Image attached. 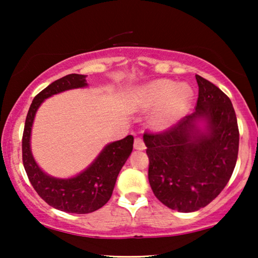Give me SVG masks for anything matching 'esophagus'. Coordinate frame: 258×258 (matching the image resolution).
<instances>
[{
	"label": "esophagus",
	"instance_id": "1",
	"mask_svg": "<svg viewBox=\"0 0 258 258\" xmlns=\"http://www.w3.org/2000/svg\"><path fill=\"white\" fill-rule=\"evenodd\" d=\"M134 148L136 150H144L146 149V144H144L143 140L141 137H136L135 141H134Z\"/></svg>",
	"mask_w": 258,
	"mask_h": 258
}]
</instances>
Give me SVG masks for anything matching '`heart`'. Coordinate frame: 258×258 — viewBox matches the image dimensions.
Instances as JSON below:
<instances>
[{"instance_id":"b5f03b06","label":"heart","mask_w":258,"mask_h":258,"mask_svg":"<svg viewBox=\"0 0 258 258\" xmlns=\"http://www.w3.org/2000/svg\"><path fill=\"white\" fill-rule=\"evenodd\" d=\"M194 91L188 84L170 80H156L136 91L135 105L141 110L157 108L150 117V126L157 132L170 129L191 107Z\"/></svg>"}]
</instances>
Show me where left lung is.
<instances>
[{"label": "left lung", "instance_id": "left-lung-1", "mask_svg": "<svg viewBox=\"0 0 258 258\" xmlns=\"http://www.w3.org/2000/svg\"><path fill=\"white\" fill-rule=\"evenodd\" d=\"M195 111L163 134H144L148 178L155 196L179 213L208 206L224 189L238 154L237 118L230 98L196 75Z\"/></svg>", "mask_w": 258, "mask_h": 258}]
</instances>
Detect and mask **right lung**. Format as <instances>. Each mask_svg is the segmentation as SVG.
I'll use <instances>...</instances> for the list:
<instances>
[{
  "instance_id": "right-lung-1",
  "label": "right lung",
  "mask_w": 258,
  "mask_h": 258,
  "mask_svg": "<svg viewBox=\"0 0 258 258\" xmlns=\"http://www.w3.org/2000/svg\"><path fill=\"white\" fill-rule=\"evenodd\" d=\"M86 77L87 75L70 74L37 94L28 111L22 139L23 165L31 185L49 206L70 214L93 213L110 200L116 179L132 154L134 144L132 135L107 144L91 164L73 177H54L40 168L30 146L31 129L38 108L56 94L88 87Z\"/></svg>"
}]
</instances>
